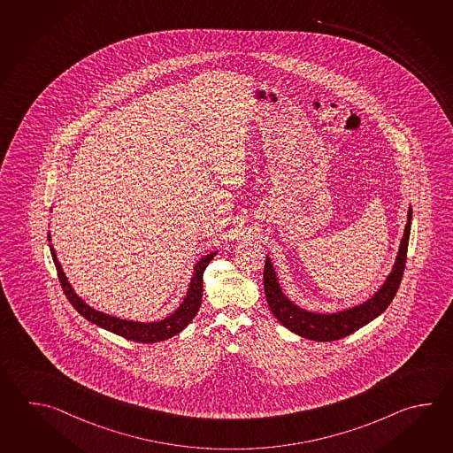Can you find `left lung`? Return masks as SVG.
I'll list each match as a JSON object with an SVG mask.
<instances>
[{
  "label": "left lung",
  "instance_id": "1",
  "mask_svg": "<svg viewBox=\"0 0 453 453\" xmlns=\"http://www.w3.org/2000/svg\"><path fill=\"white\" fill-rule=\"evenodd\" d=\"M410 227H411V208L408 211V222H406L405 234L400 243L395 266L388 274L386 284L363 305L355 306L347 311L337 314H314L305 311L302 308L288 302L280 287L277 284L276 274L269 258L265 263V294L268 300L269 308L276 316L277 321L287 327L288 331L298 334L306 339L318 342L339 341L347 335L358 331L363 326L384 313L397 294L398 287L405 271L406 251H408V241H410Z\"/></svg>",
  "mask_w": 453,
  "mask_h": 453
}]
</instances>
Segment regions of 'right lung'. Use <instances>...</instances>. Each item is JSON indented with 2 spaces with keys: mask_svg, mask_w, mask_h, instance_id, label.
<instances>
[{
  "mask_svg": "<svg viewBox=\"0 0 453 453\" xmlns=\"http://www.w3.org/2000/svg\"><path fill=\"white\" fill-rule=\"evenodd\" d=\"M48 237H50V234H48ZM50 250H51V257L55 261L58 279H59L61 287L65 290V296L71 302V305L74 306L75 310L82 314L85 319H88L90 323L96 324L106 331L118 334L127 341L142 342V343L166 341L169 337L180 333L184 327L192 323L195 314L198 313L200 305H202L204 269L210 265V261L214 258V253H210V255H206L204 258L198 261V265L195 266L194 277H192L190 286H188V294L185 296L182 305L177 308L176 313L167 316L166 319L157 321V323H134V321H126V319H119V318H114V316L100 313V311L90 308L87 303H83L82 300L75 296L74 290L69 286L65 273L61 269V265L56 259L55 250L51 245H50Z\"/></svg>",
  "mask_w": 453,
  "mask_h": 453,
  "instance_id": "add662e5",
  "label": "right lung"
}]
</instances>
